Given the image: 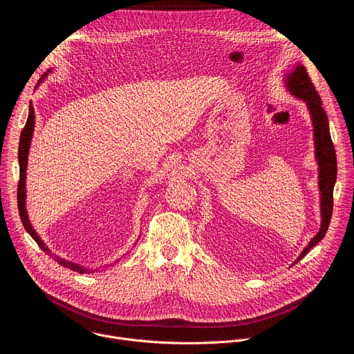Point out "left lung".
I'll return each instance as SVG.
<instances>
[{
	"mask_svg": "<svg viewBox=\"0 0 354 354\" xmlns=\"http://www.w3.org/2000/svg\"><path fill=\"white\" fill-rule=\"evenodd\" d=\"M286 86L291 95L304 100L308 106L313 126H314V140H315V158L318 162V185L321 192V228L318 234L310 241L306 249L301 252L294 263L304 258L308 252L325 236L333 212V187L337 175L336 153L329 133L328 116L322 108L321 97L311 82V78L302 64H297L295 68L286 75Z\"/></svg>",
	"mask_w": 354,
	"mask_h": 354,
	"instance_id": "8db88e82",
	"label": "left lung"
}]
</instances>
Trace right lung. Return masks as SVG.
I'll return each mask as SVG.
<instances>
[{"instance_id": "obj_1", "label": "right lung", "mask_w": 354, "mask_h": 354, "mask_svg": "<svg viewBox=\"0 0 354 354\" xmlns=\"http://www.w3.org/2000/svg\"><path fill=\"white\" fill-rule=\"evenodd\" d=\"M47 74H44L39 82H41L44 80ZM33 129H35V112H33V106L32 102L29 105V116L26 120L25 127L22 129L21 133V138H19V149H18V160H19V183H18V210H19V216L22 220V224L25 227V230L28 231V234L36 241V243L40 246V249L46 254H48L50 257H53V259L56 262H59V265L77 272V273H93L97 272V269H86L81 265H77L74 262L66 261L63 258L55 257L52 255V252L44 245V242L40 239V236L37 235V232L33 230V227L30 225L29 217H28V212H26V186H25V180H26V168H28V154H29V148H30V141H32V136H33Z\"/></svg>"}]
</instances>
